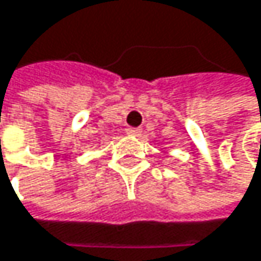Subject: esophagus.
Returning a JSON list of instances; mask_svg holds the SVG:
<instances>
[{
  "mask_svg": "<svg viewBox=\"0 0 261 261\" xmlns=\"http://www.w3.org/2000/svg\"><path fill=\"white\" fill-rule=\"evenodd\" d=\"M140 133H142L140 128H134V127H128L127 128V134L128 136H140Z\"/></svg>",
  "mask_w": 261,
  "mask_h": 261,
  "instance_id": "esophagus-1",
  "label": "esophagus"
}]
</instances>
